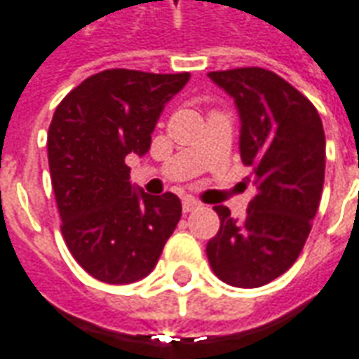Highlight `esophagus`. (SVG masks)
<instances>
[{
	"label": "esophagus",
	"instance_id": "34e87169",
	"mask_svg": "<svg viewBox=\"0 0 359 359\" xmlns=\"http://www.w3.org/2000/svg\"><path fill=\"white\" fill-rule=\"evenodd\" d=\"M182 206H183V212H185V214H189V212L201 208V203H198V201H195L193 197H185L183 198Z\"/></svg>",
	"mask_w": 359,
	"mask_h": 359
}]
</instances>
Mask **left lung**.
<instances>
[{
	"instance_id": "8db88e82",
	"label": "left lung",
	"mask_w": 359,
	"mask_h": 359,
	"mask_svg": "<svg viewBox=\"0 0 359 359\" xmlns=\"http://www.w3.org/2000/svg\"><path fill=\"white\" fill-rule=\"evenodd\" d=\"M208 76L239 109L241 161L256 193L241 222L214 206L219 229L206 256L222 281L255 289L283 276L304 248L325 180V133L312 101L271 70Z\"/></svg>"
}]
</instances>
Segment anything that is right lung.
Wrapping results in <instances>:
<instances>
[{"mask_svg": "<svg viewBox=\"0 0 359 359\" xmlns=\"http://www.w3.org/2000/svg\"><path fill=\"white\" fill-rule=\"evenodd\" d=\"M189 78L109 69L55 109L47 158L61 233L76 262L103 283L149 276L180 222L174 193L133 191L126 156L147 153L164 104Z\"/></svg>", "mask_w": 359, "mask_h": 359, "instance_id": "right-lung-1", "label": "right lung"}]
</instances>
